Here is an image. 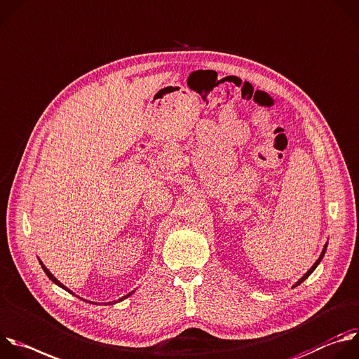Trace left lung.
Returning a JSON list of instances; mask_svg holds the SVG:
<instances>
[{
    "instance_id": "8db88e82",
    "label": "left lung",
    "mask_w": 359,
    "mask_h": 359,
    "mask_svg": "<svg viewBox=\"0 0 359 359\" xmlns=\"http://www.w3.org/2000/svg\"><path fill=\"white\" fill-rule=\"evenodd\" d=\"M327 246H328V243H325V245H324V249H323V252H321V255H320V257H318V259H317V262H316V263H314V264H313V266H311V267H310V270H309V271H307V273H306V274H304V276H303V277H302V278H299V281H296V283H294V284H293V287H297V285H299V284H302V283H303V281H304V280H306V278H307V277H309V276H310V274H311V273H313V271H314V270H316V269H317V266H318V264H320V262H321V260H323V257H324V255H325V250H327Z\"/></svg>"
}]
</instances>
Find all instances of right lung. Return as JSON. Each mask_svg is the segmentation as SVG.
Returning a JSON list of instances; mask_svg holds the SVG:
<instances>
[{
  "mask_svg": "<svg viewBox=\"0 0 359 359\" xmlns=\"http://www.w3.org/2000/svg\"><path fill=\"white\" fill-rule=\"evenodd\" d=\"M38 260H39V264H41V267H42V269H43V271H45V273H46V276H48V277H49V278H50V280H52V281H53V283H55V284H56V285H59V287H60V289H63V290H66V292H67V293H70V294H74V293H72V290H69V289H67V287H66V285H63V284H62V283H60V281H59V280H57V278H56V277H55V276H53V274H52V273H50V271H49V270H48V269H46V266H45V264H43V263H42V260H41V259H38ZM134 292H135V290H133V292H130V293H128V294H126V296H123V297H121V299H118V300H117V302H109V303H104V306H106V304H107V306H110V304H116V303H118V302H123V300H124V299H127V297H130V296H131V294H133V293H134Z\"/></svg>",
  "mask_w": 359,
  "mask_h": 359,
  "instance_id": "obj_1",
  "label": "right lung"
}]
</instances>
